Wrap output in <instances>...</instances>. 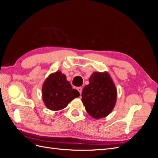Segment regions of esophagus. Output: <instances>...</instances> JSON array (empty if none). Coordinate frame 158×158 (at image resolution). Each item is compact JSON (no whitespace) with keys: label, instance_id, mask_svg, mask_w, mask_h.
Returning <instances> with one entry per match:
<instances>
[{"label":"esophagus","instance_id":"1","mask_svg":"<svg viewBox=\"0 0 158 158\" xmlns=\"http://www.w3.org/2000/svg\"><path fill=\"white\" fill-rule=\"evenodd\" d=\"M77 89H78V91L79 92L80 94L81 95V94H82V88H81V87H78V88H77Z\"/></svg>","mask_w":158,"mask_h":158}]
</instances>
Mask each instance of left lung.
Listing matches in <instances>:
<instances>
[{"label": "left lung", "mask_w": 158, "mask_h": 158, "mask_svg": "<svg viewBox=\"0 0 158 158\" xmlns=\"http://www.w3.org/2000/svg\"><path fill=\"white\" fill-rule=\"evenodd\" d=\"M117 96L116 87L107 72H95L82 90V102L90 116L102 118L113 111Z\"/></svg>", "instance_id": "obj_1"}]
</instances>
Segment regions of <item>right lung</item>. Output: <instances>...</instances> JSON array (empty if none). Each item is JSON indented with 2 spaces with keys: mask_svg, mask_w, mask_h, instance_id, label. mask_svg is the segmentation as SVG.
I'll list each match as a JSON object with an SVG mask.
<instances>
[{
  "mask_svg": "<svg viewBox=\"0 0 158 158\" xmlns=\"http://www.w3.org/2000/svg\"><path fill=\"white\" fill-rule=\"evenodd\" d=\"M79 96L78 91L73 89L66 76L60 71L51 74L43 84V101L52 111L65 108L72 100Z\"/></svg>",
  "mask_w": 158,
  "mask_h": 158,
  "instance_id": "right-lung-1",
  "label": "right lung"
}]
</instances>
